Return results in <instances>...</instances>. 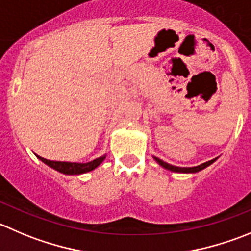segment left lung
I'll use <instances>...</instances> for the list:
<instances>
[{"label": "left lung", "mask_w": 251, "mask_h": 251, "mask_svg": "<svg viewBox=\"0 0 251 251\" xmlns=\"http://www.w3.org/2000/svg\"><path fill=\"white\" fill-rule=\"evenodd\" d=\"M154 159L157 160L158 163H159L160 165H162L163 168H165V169L168 170H172V172H176V173H196V172H200V170L205 169L206 167H208L210 164H212L213 162H215L216 159H212V160H208V162L206 163H202V164L198 165V167H191V168H181V167H175V165H172V164H168V163L163 162L162 159H159V158L154 157Z\"/></svg>", "instance_id": "8db88e82"}]
</instances>
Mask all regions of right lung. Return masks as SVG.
<instances>
[{"mask_svg":"<svg viewBox=\"0 0 251 251\" xmlns=\"http://www.w3.org/2000/svg\"><path fill=\"white\" fill-rule=\"evenodd\" d=\"M38 158L40 160H43L45 164H48L49 167L53 168V169L58 170V172L64 173V174H82V173H87L93 170L94 168L98 167L101 162L104 160L105 157H99L97 159L92 160L88 163H71V162H56V160H49L45 159L43 157Z\"/></svg>","mask_w":251,"mask_h":251,"instance_id":"obj_1","label":"right lung"}]
</instances>
